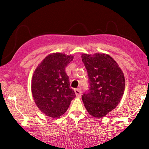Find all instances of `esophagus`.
Returning a JSON list of instances; mask_svg holds the SVG:
<instances>
[{
	"label": "esophagus",
	"mask_w": 149,
	"mask_h": 149,
	"mask_svg": "<svg viewBox=\"0 0 149 149\" xmlns=\"http://www.w3.org/2000/svg\"><path fill=\"white\" fill-rule=\"evenodd\" d=\"M74 91H75V95H76V96L77 97H81V90L80 88H77V89H75Z\"/></svg>",
	"instance_id": "obj_1"
}]
</instances>
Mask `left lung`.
Wrapping results in <instances>:
<instances>
[{"mask_svg": "<svg viewBox=\"0 0 149 149\" xmlns=\"http://www.w3.org/2000/svg\"><path fill=\"white\" fill-rule=\"evenodd\" d=\"M82 61L89 79V90L82 96L87 111L102 118L118 106L125 90L122 70L110 56L96 53L83 54Z\"/></svg>", "mask_w": 149, "mask_h": 149, "instance_id": "1", "label": "left lung"}]
</instances>
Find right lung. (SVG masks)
I'll return each mask as SVG.
<instances>
[{"instance_id":"right-lung-1","label":"right lung","mask_w":149,"mask_h":149,"mask_svg":"<svg viewBox=\"0 0 149 149\" xmlns=\"http://www.w3.org/2000/svg\"><path fill=\"white\" fill-rule=\"evenodd\" d=\"M73 58L74 56L62 53L51 54L34 72L31 90L34 102L41 111L53 118L63 115L76 97L65 72Z\"/></svg>"}]
</instances>
